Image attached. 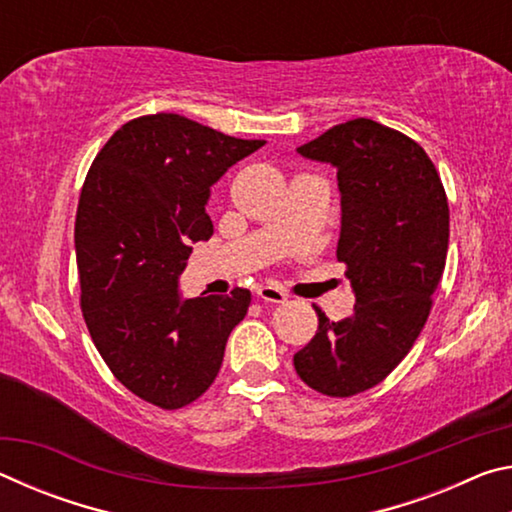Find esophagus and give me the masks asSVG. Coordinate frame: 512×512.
Returning <instances> with one entry per match:
<instances>
[{
  "instance_id": "34e87169",
  "label": "esophagus",
  "mask_w": 512,
  "mask_h": 512,
  "mask_svg": "<svg viewBox=\"0 0 512 512\" xmlns=\"http://www.w3.org/2000/svg\"><path fill=\"white\" fill-rule=\"evenodd\" d=\"M257 298L262 302H271V305H282V302H287V296L275 287H259Z\"/></svg>"
}]
</instances>
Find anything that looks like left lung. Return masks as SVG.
I'll use <instances>...</instances> for the list:
<instances>
[{
  "mask_svg": "<svg viewBox=\"0 0 512 512\" xmlns=\"http://www.w3.org/2000/svg\"><path fill=\"white\" fill-rule=\"evenodd\" d=\"M298 153L336 169V257L357 305L339 323L314 307L318 332L293 366L314 391L350 397L391 375L427 323L447 259V196L422 146L372 119L329 128Z\"/></svg>",
  "mask_w": 512,
  "mask_h": 512,
  "instance_id": "obj_1",
  "label": "left lung"
}]
</instances>
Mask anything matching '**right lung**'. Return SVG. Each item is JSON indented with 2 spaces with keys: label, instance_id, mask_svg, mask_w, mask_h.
Returning a JSON list of instances; mask_svg holds the SVG:
<instances>
[{
  "label": "right lung",
  "instance_id": "right-lung-1",
  "mask_svg": "<svg viewBox=\"0 0 512 512\" xmlns=\"http://www.w3.org/2000/svg\"><path fill=\"white\" fill-rule=\"evenodd\" d=\"M264 144L158 112L115 131L85 178L74 225L85 325L112 375L160 409L212 386L248 311V289L183 298L178 284L192 244L214 232L212 185Z\"/></svg>",
  "mask_w": 512,
  "mask_h": 512
}]
</instances>
